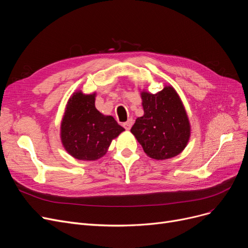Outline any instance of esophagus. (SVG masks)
<instances>
[{"mask_svg": "<svg viewBox=\"0 0 248 248\" xmlns=\"http://www.w3.org/2000/svg\"><path fill=\"white\" fill-rule=\"evenodd\" d=\"M133 123H134L133 120H128L126 123H124V124H123V126L128 131V129H131V127H132V125H133Z\"/></svg>", "mask_w": 248, "mask_h": 248, "instance_id": "34e87169", "label": "esophagus"}]
</instances>
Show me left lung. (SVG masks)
<instances>
[{"instance_id": "left-lung-1", "label": "left lung", "mask_w": 248, "mask_h": 248, "mask_svg": "<svg viewBox=\"0 0 248 248\" xmlns=\"http://www.w3.org/2000/svg\"><path fill=\"white\" fill-rule=\"evenodd\" d=\"M144 115L138 117L131 133L148 157L155 160L174 158L184 151L191 136L185 107L172 85L157 93L140 91Z\"/></svg>"}]
</instances>
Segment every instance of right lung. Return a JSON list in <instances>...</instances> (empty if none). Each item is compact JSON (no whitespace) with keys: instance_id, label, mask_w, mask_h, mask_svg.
I'll list each match as a JSON object with an SVG mask.
<instances>
[{"instance_id":"1","label":"right lung","mask_w":248,"mask_h":248,"mask_svg":"<svg viewBox=\"0 0 248 248\" xmlns=\"http://www.w3.org/2000/svg\"><path fill=\"white\" fill-rule=\"evenodd\" d=\"M96 93L75 91L67 101L60 125L62 146L70 155L81 161H95L107 154L112 140L124 128L111 115L95 108Z\"/></svg>"}]
</instances>
